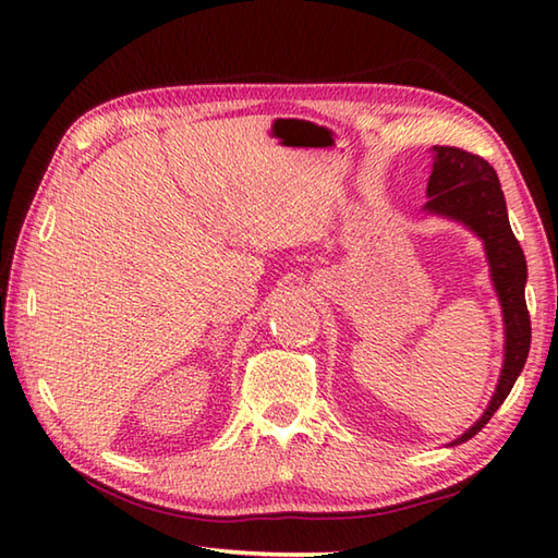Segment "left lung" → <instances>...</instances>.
<instances>
[{
	"instance_id": "8db88e82",
	"label": "left lung",
	"mask_w": 558,
	"mask_h": 558,
	"mask_svg": "<svg viewBox=\"0 0 558 558\" xmlns=\"http://www.w3.org/2000/svg\"><path fill=\"white\" fill-rule=\"evenodd\" d=\"M436 162L426 186V210L465 222L475 230L487 246L492 278L504 306L506 324V360L504 372L496 386V393L482 420L462 434L458 441L475 436L492 414L501 408L506 396L511 393L518 374L523 372L530 352V312L525 304L527 264L506 213V198L499 177L492 165L475 153L456 146H434ZM456 441V444H458Z\"/></svg>"
}]
</instances>
